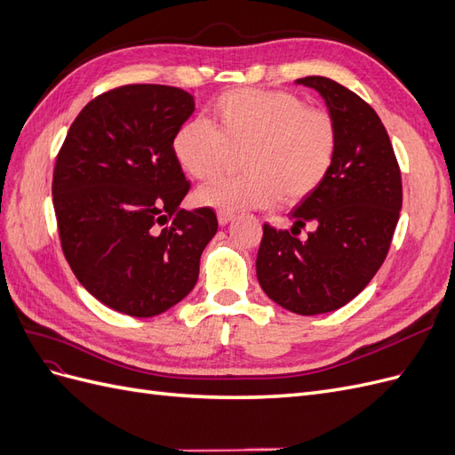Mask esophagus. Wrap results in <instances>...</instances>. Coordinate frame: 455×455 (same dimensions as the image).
<instances>
[{
    "mask_svg": "<svg viewBox=\"0 0 455 455\" xmlns=\"http://www.w3.org/2000/svg\"><path fill=\"white\" fill-rule=\"evenodd\" d=\"M231 220H233V214H231V212H222V211L218 212V224H220V226H228V224L231 222Z\"/></svg>",
    "mask_w": 455,
    "mask_h": 455,
    "instance_id": "1",
    "label": "esophagus"
}]
</instances>
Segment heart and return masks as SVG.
<instances>
[{
	"instance_id": "b5f03b06",
	"label": "heart",
	"mask_w": 455,
	"mask_h": 455,
	"mask_svg": "<svg viewBox=\"0 0 455 455\" xmlns=\"http://www.w3.org/2000/svg\"><path fill=\"white\" fill-rule=\"evenodd\" d=\"M339 132L334 117L292 92L228 91L212 106L211 123L191 119L176 131L172 154L191 178L222 171L243 151L239 176H220L196 191V201L222 212L269 209L309 197L332 169Z\"/></svg>"
}]
</instances>
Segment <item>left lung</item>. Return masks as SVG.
<instances>
[{
	"instance_id": "left-lung-1",
	"label": "left lung",
	"mask_w": 455,
	"mask_h": 455,
	"mask_svg": "<svg viewBox=\"0 0 455 455\" xmlns=\"http://www.w3.org/2000/svg\"><path fill=\"white\" fill-rule=\"evenodd\" d=\"M298 85L323 96L339 144L326 180L291 212V231L264 226L258 283L275 304L321 315L351 301L381 267L403 206L401 169L378 114L336 81L309 76ZM311 225L308 239L295 235Z\"/></svg>"
}]
</instances>
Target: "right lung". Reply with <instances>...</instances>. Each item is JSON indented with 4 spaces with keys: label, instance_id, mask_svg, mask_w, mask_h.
Returning a JSON list of instances; mask_svg holds the SVG:
<instances>
[{
    "label": "right lung",
    "instance_id": "right-lung-1",
    "mask_svg": "<svg viewBox=\"0 0 455 455\" xmlns=\"http://www.w3.org/2000/svg\"><path fill=\"white\" fill-rule=\"evenodd\" d=\"M194 109L178 87L108 91L81 109L59 151L62 252L85 291L119 313L154 316L184 299L218 231L212 209H180L189 182L172 139Z\"/></svg>",
    "mask_w": 455,
    "mask_h": 455
}]
</instances>
